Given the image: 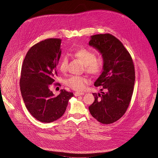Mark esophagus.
<instances>
[{"label":"esophagus","instance_id":"obj_1","mask_svg":"<svg viewBox=\"0 0 158 158\" xmlns=\"http://www.w3.org/2000/svg\"><path fill=\"white\" fill-rule=\"evenodd\" d=\"M84 93H82V92H79V91H77V92H76L75 93H74V95L75 96H81V95H84Z\"/></svg>","mask_w":158,"mask_h":158}]
</instances>
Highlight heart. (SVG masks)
Instances as JSON below:
<instances>
[{
    "mask_svg": "<svg viewBox=\"0 0 158 158\" xmlns=\"http://www.w3.org/2000/svg\"><path fill=\"white\" fill-rule=\"evenodd\" d=\"M73 55L85 65L86 72L89 74L97 76L102 72L103 67V59L100 57L96 58V55L93 51L82 48L76 51ZM67 65L68 59L66 56H64L60 61V70L61 72H65L67 70ZM65 83L67 86L73 89L81 91L85 88L87 80L81 76H71L66 80Z\"/></svg>",
    "mask_w": 158,
    "mask_h": 158,
    "instance_id": "obj_1",
    "label": "heart"
}]
</instances>
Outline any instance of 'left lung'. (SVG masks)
<instances>
[{"instance_id": "left-lung-1", "label": "left lung", "mask_w": 158, "mask_h": 158, "mask_svg": "<svg viewBox=\"0 0 158 158\" xmlns=\"http://www.w3.org/2000/svg\"><path fill=\"white\" fill-rule=\"evenodd\" d=\"M89 45L98 51L103 61L102 73L94 83L102 87L101 93H93L94 101L89 110L98 122L111 124L123 116L131 101L135 79L133 60L121 42L111 34L91 35Z\"/></svg>"}]
</instances>
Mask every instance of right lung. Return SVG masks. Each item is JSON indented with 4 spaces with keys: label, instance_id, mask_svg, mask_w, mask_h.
Segmentation results:
<instances>
[{
    "label": "right lung",
    "instance_id": "add662e5",
    "mask_svg": "<svg viewBox=\"0 0 158 158\" xmlns=\"http://www.w3.org/2000/svg\"><path fill=\"white\" fill-rule=\"evenodd\" d=\"M60 39H46L31 47L21 72L20 90L28 112L39 121L49 123L65 113L73 94L61 89L57 97L50 90L57 76L61 49Z\"/></svg>",
    "mask_w": 158,
    "mask_h": 158
}]
</instances>
